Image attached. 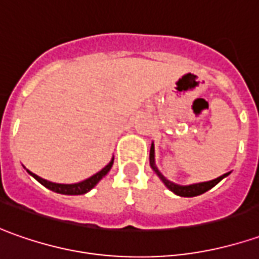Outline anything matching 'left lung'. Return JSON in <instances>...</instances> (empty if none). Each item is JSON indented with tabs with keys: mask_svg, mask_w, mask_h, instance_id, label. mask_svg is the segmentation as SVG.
Wrapping results in <instances>:
<instances>
[{
	"mask_svg": "<svg viewBox=\"0 0 259 259\" xmlns=\"http://www.w3.org/2000/svg\"><path fill=\"white\" fill-rule=\"evenodd\" d=\"M149 160H150V166H152V169H153V170H155V174L160 178V181L165 183L166 188H167V189H170V191L174 192V193H176V195H179V196H186V198H192V196H198V195L205 193L206 191L212 189L217 183L221 182L225 176L229 175V174L222 175V176H219V178L213 179V181H209V182L193 183V185L182 186V185H176V183L167 181L165 176L159 172V169H157L156 165H155V146H153V143H152V147H150V156H149Z\"/></svg>",
	"mask_w": 259,
	"mask_h": 259,
	"instance_id": "obj_1",
	"label": "left lung"
}]
</instances>
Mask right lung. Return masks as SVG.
I'll return each instance as SVG.
<instances>
[{
  "label": "right lung",
  "mask_w": 259,
  "mask_h": 259,
  "mask_svg": "<svg viewBox=\"0 0 259 259\" xmlns=\"http://www.w3.org/2000/svg\"><path fill=\"white\" fill-rule=\"evenodd\" d=\"M113 160H114V159H112V160L109 162V165L104 166L100 172H97V174L93 175V176H90L89 179H85V181H83V182H78V183H70V185H66V183L50 182V181H46V179H42V178H40V176H37L35 174H32V172H30V170H27V172L31 175L32 178H35L41 185H44L46 188H49L50 191L57 192V193H61V195H83V193H87L89 191H92L94 186L102 181L103 176H106V175L109 174V170L112 169Z\"/></svg>",
  "instance_id": "add662e5"
}]
</instances>
